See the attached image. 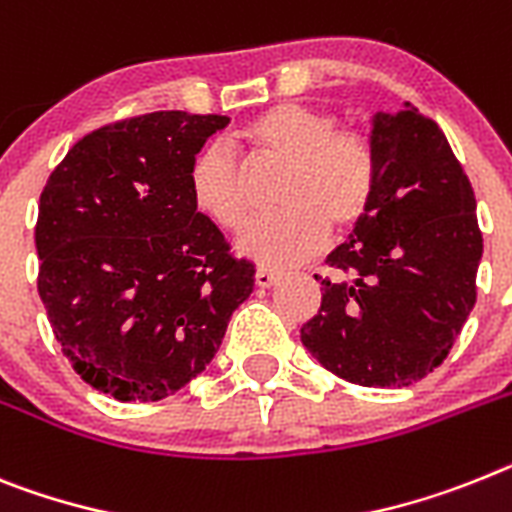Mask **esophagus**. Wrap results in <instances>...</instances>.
Listing matches in <instances>:
<instances>
[{"label":"esophagus","instance_id":"1","mask_svg":"<svg viewBox=\"0 0 512 512\" xmlns=\"http://www.w3.org/2000/svg\"><path fill=\"white\" fill-rule=\"evenodd\" d=\"M279 282V274L272 272V269H256V285L261 287V290H269V287H274Z\"/></svg>","mask_w":512,"mask_h":512}]
</instances>
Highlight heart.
<instances>
[{"mask_svg": "<svg viewBox=\"0 0 512 512\" xmlns=\"http://www.w3.org/2000/svg\"><path fill=\"white\" fill-rule=\"evenodd\" d=\"M336 126L326 108L279 103L240 129V142L256 160L282 165L274 191L282 209L240 233L243 256L266 266L298 264L329 233L342 238L365 222L378 183L373 144ZM186 183L196 212L222 230H238L248 220L246 173L225 144H204Z\"/></svg>", "mask_w": 512, "mask_h": 512, "instance_id": "obj_1", "label": "heart"}]
</instances>
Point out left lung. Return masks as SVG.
<instances>
[{"label": "left lung", "instance_id": "8db88e82", "mask_svg": "<svg viewBox=\"0 0 512 512\" xmlns=\"http://www.w3.org/2000/svg\"><path fill=\"white\" fill-rule=\"evenodd\" d=\"M378 183L370 212L329 253L321 308L303 329L323 368L357 386L422 381L448 357L476 303L482 233L451 144L404 103L373 116Z\"/></svg>", "mask_w": 512, "mask_h": 512}]
</instances>
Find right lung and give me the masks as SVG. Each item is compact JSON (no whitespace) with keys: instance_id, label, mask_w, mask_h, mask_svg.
Returning a JSON list of instances; mask_svg holds the SVG:
<instances>
[{"instance_id":"obj_1","label":"right lung","mask_w":512,"mask_h":512,"mask_svg":"<svg viewBox=\"0 0 512 512\" xmlns=\"http://www.w3.org/2000/svg\"><path fill=\"white\" fill-rule=\"evenodd\" d=\"M227 116L155 111L74 144L38 204V295L82 381L119 401H160L202 373L251 261L196 212L189 165Z\"/></svg>"}]
</instances>
